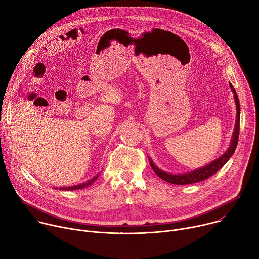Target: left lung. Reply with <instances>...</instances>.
<instances>
[{"instance_id": "8db88e82", "label": "left lung", "mask_w": 259, "mask_h": 259, "mask_svg": "<svg viewBox=\"0 0 259 259\" xmlns=\"http://www.w3.org/2000/svg\"><path fill=\"white\" fill-rule=\"evenodd\" d=\"M230 87L234 93V97H235V102H236V108H237V120H236V125H235V130L233 133V138L231 140V146L227 150V152L220 156L219 158H217L216 160L212 161L211 163H209L208 165L196 169L194 171L188 172V173H183V174H172V173H167L161 169H159L154 162L152 161L151 158H149L150 164L154 170V172L161 177L163 180L169 182V183H173V184H190V183H196L202 180L207 179L208 177L212 176L213 174H215L217 171H219L221 168H223L226 163L232 158V156L234 155L236 147L238 144V140H239V133H240V102H239V98L236 92V89L234 88V86L230 83Z\"/></svg>"}]
</instances>
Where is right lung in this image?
Masks as SVG:
<instances>
[{
  "mask_svg": "<svg viewBox=\"0 0 259 259\" xmlns=\"http://www.w3.org/2000/svg\"><path fill=\"white\" fill-rule=\"evenodd\" d=\"M99 176V173L96 174L93 178H91L90 180L86 181V182H83V183H80V184H77V186H72V187H66V188H59V190H62V191H73V190H82V189H85L87 187H89L90 184H92Z\"/></svg>",
  "mask_w": 259,
  "mask_h": 259,
  "instance_id": "add662e5",
  "label": "right lung"
}]
</instances>
